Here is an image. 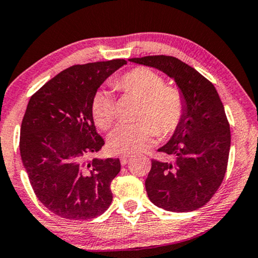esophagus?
Returning a JSON list of instances; mask_svg holds the SVG:
<instances>
[{"mask_svg":"<svg viewBox=\"0 0 258 258\" xmlns=\"http://www.w3.org/2000/svg\"><path fill=\"white\" fill-rule=\"evenodd\" d=\"M130 159H131V156H128V155L120 156V163H121V165L127 164V162H128Z\"/></svg>","mask_w":258,"mask_h":258,"instance_id":"obj_1","label":"esophagus"}]
</instances>
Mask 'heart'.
Segmentation results:
<instances>
[{"instance_id":"b5f03b06","label":"heart","mask_w":258,"mask_h":258,"mask_svg":"<svg viewBox=\"0 0 258 258\" xmlns=\"http://www.w3.org/2000/svg\"><path fill=\"white\" fill-rule=\"evenodd\" d=\"M164 78L155 70L138 67L118 77L114 86L125 93L142 97V121L122 122L109 136L113 151L135 153L152 145L161 135L170 136L181 125L185 112L184 96L180 88L165 86ZM91 115L100 128L108 130L115 119L112 94L99 89L91 99ZM150 117V119L147 118Z\"/></svg>"}]
</instances>
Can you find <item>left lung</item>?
Segmentation results:
<instances>
[{
	"label": "left lung",
	"mask_w": 258,
	"mask_h": 258,
	"mask_svg": "<svg viewBox=\"0 0 258 258\" xmlns=\"http://www.w3.org/2000/svg\"><path fill=\"white\" fill-rule=\"evenodd\" d=\"M130 61L156 68L174 78L185 101L180 127L158 149L174 161L152 159L145 181L148 197L165 211L198 210L216 194L229 162L230 123L218 91L206 77L175 57L161 54Z\"/></svg>",
	"instance_id": "left-lung-1"
}]
</instances>
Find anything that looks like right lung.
I'll use <instances>...</instances> for the list:
<instances>
[{
	"instance_id": "obj_1",
	"label": "right lung",
	"mask_w": 258,
	"mask_h": 258,
	"mask_svg": "<svg viewBox=\"0 0 258 258\" xmlns=\"http://www.w3.org/2000/svg\"><path fill=\"white\" fill-rule=\"evenodd\" d=\"M127 61L113 59L68 68L29 99L20 153L39 201L70 220H89L110 206V182L119 158H91L105 145L91 115L101 84Z\"/></svg>"
}]
</instances>
